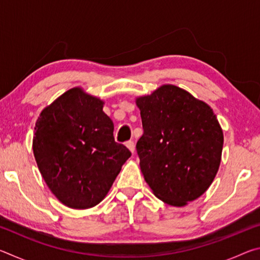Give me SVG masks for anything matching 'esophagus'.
Returning <instances> with one entry per match:
<instances>
[{
  "instance_id": "1",
  "label": "esophagus",
  "mask_w": 260,
  "mask_h": 260,
  "mask_svg": "<svg viewBox=\"0 0 260 260\" xmlns=\"http://www.w3.org/2000/svg\"><path fill=\"white\" fill-rule=\"evenodd\" d=\"M126 147L129 149L132 153H134V151H135V144H134L133 141H127V142H126Z\"/></svg>"
}]
</instances>
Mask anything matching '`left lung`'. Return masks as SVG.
Masks as SVG:
<instances>
[{
	"label": "left lung",
	"instance_id": "left-lung-1",
	"mask_svg": "<svg viewBox=\"0 0 260 260\" xmlns=\"http://www.w3.org/2000/svg\"><path fill=\"white\" fill-rule=\"evenodd\" d=\"M143 135L140 167L153 195L181 208L201 197L217 175L223 133L209 104L174 85L138 96Z\"/></svg>",
	"mask_w": 260,
	"mask_h": 260
}]
</instances>
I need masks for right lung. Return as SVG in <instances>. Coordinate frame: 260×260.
Returning <instances> with one entry per match:
<instances>
[{"instance_id":"obj_1","label":"right lung","mask_w":260,"mask_h":260,"mask_svg":"<svg viewBox=\"0 0 260 260\" xmlns=\"http://www.w3.org/2000/svg\"><path fill=\"white\" fill-rule=\"evenodd\" d=\"M104 101L74 87L42 110L33 153L48 188L68 208L85 210L107 196L131 157L113 138Z\"/></svg>"}]
</instances>
